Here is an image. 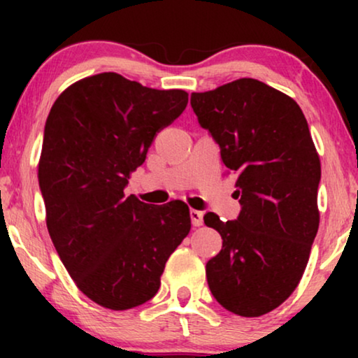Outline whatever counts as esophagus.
<instances>
[{
  "label": "esophagus",
  "instance_id": "obj_1",
  "mask_svg": "<svg viewBox=\"0 0 358 358\" xmlns=\"http://www.w3.org/2000/svg\"><path fill=\"white\" fill-rule=\"evenodd\" d=\"M190 222L194 227H202L203 224V213L199 210H190Z\"/></svg>",
  "mask_w": 358,
  "mask_h": 358
}]
</instances>
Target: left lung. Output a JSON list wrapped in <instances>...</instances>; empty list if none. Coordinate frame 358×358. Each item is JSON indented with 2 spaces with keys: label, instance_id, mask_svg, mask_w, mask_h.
Wrapping results in <instances>:
<instances>
[{
  "label": "left lung",
  "instance_id": "8db88e82",
  "mask_svg": "<svg viewBox=\"0 0 358 358\" xmlns=\"http://www.w3.org/2000/svg\"><path fill=\"white\" fill-rule=\"evenodd\" d=\"M190 106L236 176L241 205L236 220L203 217L223 239L205 267L210 292L234 315H266L296 288L320 227L321 163L308 122L292 97L252 78L192 92Z\"/></svg>",
  "mask_w": 358,
  "mask_h": 358
}]
</instances>
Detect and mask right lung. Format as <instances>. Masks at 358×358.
I'll return each mask as SVG.
<instances>
[{"label": "right lung", "instance_id": "right-lung-1", "mask_svg": "<svg viewBox=\"0 0 358 358\" xmlns=\"http://www.w3.org/2000/svg\"><path fill=\"white\" fill-rule=\"evenodd\" d=\"M187 102L185 91L101 73L63 91L47 117L38 185L48 233L76 287L109 310L151 300L190 231L180 200L150 205L124 194L155 135Z\"/></svg>", "mask_w": 358, "mask_h": 358}]
</instances>
